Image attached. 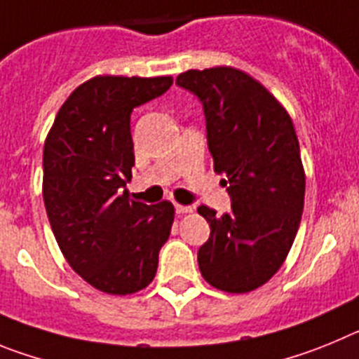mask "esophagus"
<instances>
[{
  "mask_svg": "<svg viewBox=\"0 0 359 359\" xmlns=\"http://www.w3.org/2000/svg\"><path fill=\"white\" fill-rule=\"evenodd\" d=\"M175 211H177V215H187V212H193V208H189V205H180V203H175Z\"/></svg>",
  "mask_w": 359,
  "mask_h": 359,
  "instance_id": "obj_1",
  "label": "esophagus"
}]
</instances>
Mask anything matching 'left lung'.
<instances>
[{"mask_svg":"<svg viewBox=\"0 0 359 359\" xmlns=\"http://www.w3.org/2000/svg\"><path fill=\"white\" fill-rule=\"evenodd\" d=\"M177 86L202 102L215 172L232 200L222 216L198 208L211 227L200 273L216 290L248 293L276 276L299 231L306 173L295 127L276 96L236 67L189 69Z\"/></svg>","mask_w":359,"mask_h":359,"instance_id":"8db88e82","label":"left lung"}]
</instances>
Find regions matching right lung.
I'll use <instances>...</instances> for the list:
<instances>
[{
    "instance_id": "add662e5",
    "label": "right lung",
    "mask_w": 359,
    "mask_h": 359,
    "mask_svg": "<svg viewBox=\"0 0 359 359\" xmlns=\"http://www.w3.org/2000/svg\"><path fill=\"white\" fill-rule=\"evenodd\" d=\"M172 76L98 75L71 93L44 141L43 198L69 266L93 288L130 295L154 280L175 208L128 200L134 107L164 95Z\"/></svg>"
}]
</instances>
